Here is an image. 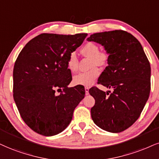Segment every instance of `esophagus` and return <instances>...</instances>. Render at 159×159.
Returning <instances> with one entry per match:
<instances>
[{"label": "esophagus", "mask_w": 159, "mask_h": 159, "mask_svg": "<svg viewBox=\"0 0 159 159\" xmlns=\"http://www.w3.org/2000/svg\"><path fill=\"white\" fill-rule=\"evenodd\" d=\"M85 94L86 95H89V87H85Z\"/></svg>", "instance_id": "obj_1"}]
</instances>
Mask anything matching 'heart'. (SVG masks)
<instances>
[{
	"instance_id": "1",
	"label": "heart",
	"mask_w": 159,
	"mask_h": 159,
	"mask_svg": "<svg viewBox=\"0 0 159 159\" xmlns=\"http://www.w3.org/2000/svg\"><path fill=\"white\" fill-rule=\"evenodd\" d=\"M81 54L83 56L91 57V67L92 68L89 71L83 72L74 77L73 81L75 85L89 86L95 82L99 77V70L96 66H103L106 64L108 59V55L105 52H99V46L93 42H89L83 46L81 49ZM78 60L76 54L74 52L70 53L68 58L67 67L72 73H75L78 70Z\"/></svg>"
}]
</instances>
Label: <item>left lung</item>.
I'll return each instance as SVG.
<instances>
[{
    "mask_svg": "<svg viewBox=\"0 0 159 159\" xmlns=\"http://www.w3.org/2000/svg\"><path fill=\"white\" fill-rule=\"evenodd\" d=\"M87 40L100 44L108 55L98 83L113 89L110 96L96 87L89 90L95 99L91 118L102 130L120 133L138 119L148 101L150 62L139 41L125 31L95 33Z\"/></svg>",
    "mask_w": 159,
    "mask_h": 159,
    "instance_id": "8db88e82",
    "label": "left lung"
}]
</instances>
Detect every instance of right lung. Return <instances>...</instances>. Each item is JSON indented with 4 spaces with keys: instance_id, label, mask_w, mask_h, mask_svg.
<instances>
[{
    "instance_id": "obj_1",
    "label": "right lung",
    "mask_w": 159,
    "mask_h": 159,
    "mask_svg": "<svg viewBox=\"0 0 159 159\" xmlns=\"http://www.w3.org/2000/svg\"><path fill=\"white\" fill-rule=\"evenodd\" d=\"M88 34H41L21 50L13 70V97L20 114L32 130L46 136L59 134L68 126L75 107L85 97V89L68 88L71 73L70 53ZM62 88L59 96L56 89Z\"/></svg>"
}]
</instances>
